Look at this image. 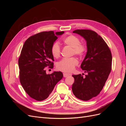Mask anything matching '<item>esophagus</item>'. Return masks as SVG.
I'll return each mask as SVG.
<instances>
[{
    "instance_id": "34e87169",
    "label": "esophagus",
    "mask_w": 126,
    "mask_h": 126,
    "mask_svg": "<svg viewBox=\"0 0 126 126\" xmlns=\"http://www.w3.org/2000/svg\"><path fill=\"white\" fill-rule=\"evenodd\" d=\"M69 75H70V74H66V73H64L63 74V77H68V76H69Z\"/></svg>"
}]
</instances>
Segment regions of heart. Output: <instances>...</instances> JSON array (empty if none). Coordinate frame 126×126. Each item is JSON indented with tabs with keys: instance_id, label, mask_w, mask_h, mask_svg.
Returning a JSON list of instances; mask_svg holds the SVG:
<instances>
[{
	"instance_id": "obj_1",
	"label": "heart",
	"mask_w": 126,
	"mask_h": 126,
	"mask_svg": "<svg viewBox=\"0 0 126 126\" xmlns=\"http://www.w3.org/2000/svg\"><path fill=\"white\" fill-rule=\"evenodd\" d=\"M63 43L72 48L71 55H76L79 57H82L86 54L87 48L86 45L80 43V40L77 36L74 35H68L64 38L63 40ZM51 53L52 56L58 58L61 54V48L59 44L55 42L51 47ZM78 63V60L76 57L70 58H64L61 60L57 64V69L66 72H71L75 69Z\"/></svg>"
}]
</instances>
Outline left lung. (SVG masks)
Listing matches in <instances>:
<instances>
[{"label": "left lung", "instance_id": "obj_1", "mask_svg": "<svg viewBox=\"0 0 126 126\" xmlns=\"http://www.w3.org/2000/svg\"><path fill=\"white\" fill-rule=\"evenodd\" d=\"M73 32L87 41V52L80 67L88 75H72V91L76 98L88 101L98 96L105 86L111 70L112 55L105 40L93 30L77 29Z\"/></svg>", "mask_w": 126, "mask_h": 126}]
</instances>
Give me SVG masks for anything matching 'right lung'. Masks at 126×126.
Returning <instances> with one entry per match:
<instances>
[{
  "mask_svg": "<svg viewBox=\"0 0 126 126\" xmlns=\"http://www.w3.org/2000/svg\"><path fill=\"white\" fill-rule=\"evenodd\" d=\"M63 32H39L29 37L22 47L18 59L20 82L30 97L37 101L47 99L63 77L61 71L47 75L45 69L54 67L51 46L58 38L57 36Z\"/></svg>",
  "mask_w": 126,
  "mask_h": 126,
  "instance_id": "obj_1",
  "label": "right lung"
}]
</instances>
